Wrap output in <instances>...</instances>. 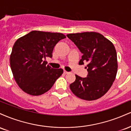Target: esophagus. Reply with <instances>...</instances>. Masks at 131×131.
Returning <instances> with one entry per match:
<instances>
[{"mask_svg":"<svg viewBox=\"0 0 131 131\" xmlns=\"http://www.w3.org/2000/svg\"><path fill=\"white\" fill-rule=\"evenodd\" d=\"M64 74H68V73H69V72L67 71H66V70H64Z\"/></svg>","mask_w":131,"mask_h":131,"instance_id":"obj_1","label":"esophagus"}]
</instances>
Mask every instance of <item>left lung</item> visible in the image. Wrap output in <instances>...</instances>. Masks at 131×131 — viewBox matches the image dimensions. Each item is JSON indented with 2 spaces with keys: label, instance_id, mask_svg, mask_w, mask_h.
I'll return each instance as SVG.
<instances>
[{
  "label": "left lung",
  "instance_id": "left-lung-1",
  "mask_svg": "<svg viewBox=\"0 0 131 131\" xmlns=\"http://www.w3.org/2000/svg\"><path fill=\"white\" fill-rule=\"evenodd\" d=\"M82 53L79 64L88 63L86 78L76 76L70 85L75 95L85 100H97L107 92L115 80L118 71L117 53L114 45L96 32L67 34Z\"/></svg>",
  "mask_w": 131,
  "mask_h": 131
}]
</instances>
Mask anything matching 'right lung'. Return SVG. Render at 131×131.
Segmentation results:
<instances>
[{
    "instance_id": "obj_1",
    "label": "right lung",
    "mask_w": 131,
    "mask_h": 131,
    "mask_svg": "<svg viewBox=\"0 0 131 131\" xmlns=\"http://www.w3.org/2000/svg\"><path fill=\"white\" fill-rule=\"evenodd\" d=\"M64 38L62 33L32 31L17 39L10 63L15 80L23 91L37 96L53 86L63 70L52 68L43 60L52 58L54 47Z\"/></svg>"
}]
</instances>
